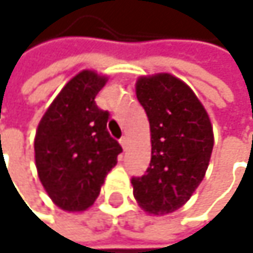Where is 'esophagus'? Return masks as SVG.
<instances>
[{"label": "esophagus", "mask_w": 253, "mask_h": 253, "mask_svg": "<svg viewBox=\"0 0 253 253\" xmlns=\"http://www.w3.org/2000/svg\"><path fill=\"white\" fill-rule=\"evenodd\" d=\"M120 145L126 150L127 148V145H129V139H127V136H123L121 139H120Z\"/></svg>", "instance_id": "obj_1"}]
</instances>
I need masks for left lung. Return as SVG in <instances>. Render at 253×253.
Returning a JSON list of instances; mask_svg holds the SVG:
<instances>
[{"mask_svg": "<svg viewBox=\"0 0 253 253\" xmlns=\"http://www.w3.org/2000/svg\"><path fill=\"white\" fill-rule=\"evenodd\" d=\"M136 96L151 132V162L132 178L133 196L153 215L184 206L205 178L213 148L209 115L194 91L170 74L141 77Z\"/></svg>", "mask_w": 253, "mask_h": 253, "instance_id": "left-lung-1", "label": "left lung"}]
</instances>
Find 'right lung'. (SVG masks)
I'll use <instances>...</instances> for the list:
<instances>
[{
  "mask_svg": "<svg viewBox=\"0 0 253 253\" xmlns=\"http://www.w3.org/2000/svg\"><path fill=\"white\" fill-rule=\"evenodd\" d=\"M106 80L94 71L77 74L51 102L37 129L38 178L54 205L68 212H81L94 203L123 151L106 130L109 112L94 102Z\"/></svg>",
  "mask_w": 253,
  "mask_h": 253,
  "instance_id": "1",
  "label": "right lung"
}]
</instances>
